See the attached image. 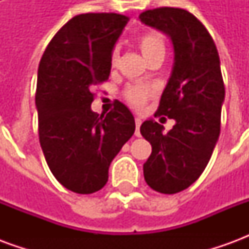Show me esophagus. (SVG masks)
<instances>
[{
  "instance_id": "esophagus-1",
  "label": "esophagus",
  "mask_w": 249,
  "mask_h": 249,
  "mask_svg": "<svg viewBox=\"0 0 249 249\" xmlns=\"http://www.w3.org/2000/svg\"><path fill=\"white\" fill-rule=\"evenodd\" d=\"M135 123H136V133L135 135L137 136V137H140V126H141V123H142V121H141V119H139V117H136L135 119Z\"/></svg>"
}]
</instances>
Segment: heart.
I'll return each instance as SVG.
<instances>
[{
    "instance_id": "1",
    "label": "heart",
    "mask_w": 249,
    "mask_h": 249,
    "mask_svg": "<svg viewBox=\"0 0 249 249\" xmlns=\"http://www.w3.org/2000/svg\"><path fill=\"white\" fill-rule=\"evenodd\" d=\"M139 45H140L142 56L145 57V60L165 53L164 37L159 32H148L145 35L141 36ZM117 61H119V51L113 49L110 53V66H116ZM123 96L132 107L142 108L148 101V98L152 96V90L149 88L140 87V85H129L124 89Z\"/></svg>"
}]
</instances>
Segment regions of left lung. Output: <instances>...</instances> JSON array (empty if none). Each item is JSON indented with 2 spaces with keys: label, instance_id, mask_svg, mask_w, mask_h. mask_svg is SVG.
<instances>
[{
  "label": "left lung",
  "instance_id": "obj_1",
  "mask_svg": "<svg viewBox=\"0 0 249 249\" xmlns=\"http://www.w3.org/2000/svg\"><path fill=\"white\" fill-rule=\"evenodd\" d=\"M141 22L171 37L175 64L156 116L176 120L168 133L153 120L140 126L151 142L144 164L146 184L173 195L192 185L208 164L220 135L225 89L213 38L192 13L180 8H157L139 16Z\"/></svg>",
  "mask_w": 249,
  "mask_h": 249
}]
</instances>
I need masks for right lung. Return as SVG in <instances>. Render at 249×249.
<instances>
[{
	"mask_svg": "<svg viewBox=\"0 0 249 249\" xmlns=\"http://www.w3.org/2000/svg\"><path fill=\"white\" fill-rule=\"evenodd\" d=\"M128 21L117 13L78 14L54 35L40 61V144L53 176L71 192L100 191L112 160L135 133L133 114L123 103L100 117L90 109L93 85L109 78L110 53Z\"/></svg>",
	"mask_w": 249,
	"mask_h": 249,
	"instance_id": "add662e5",
	"label": "right lung"
}]
</instances>
